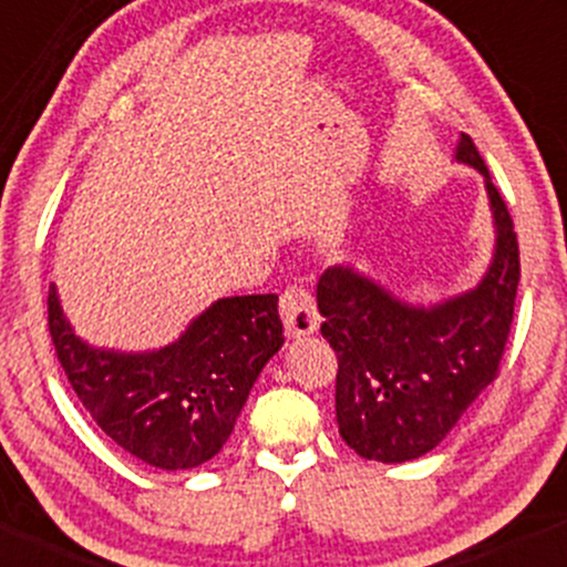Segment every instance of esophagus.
Returning a JSON list of instances; mask_svg holds the SVG:
<instances>
[{
    "mask_svg": "<svg viewBox=\"0 0 567 567\" xmlns=\"http://www.w3.org/2000/svg\"><path fill=\"white\" fill-rule=\"evenodd\" d=\"M279 315H282L285 333L290 338H301L315 333L320 324V311H317L315 298L303 285H290L279 296Z\"/></svg>",
    "mask_w": 567,
    "mask_h": 567,
    "instance_id": "esophagus-1",
    "label": "esophagus"
}]
</instances>
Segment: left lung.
I'll use <instances>...</instances> for the list:
<instances>
[{
    "label": "left lung",
    "instance_id": "1",
    "mask_svg": "<svg viewBox=\"0 0 567 567\" xmlns=\"http://www.w3.org/2000/svg\"><path fill=\"white\" fill-rule=\"evenodd\" d=\"M455 159L485 178L496 224V250L477 288L424 309L349 266H333L317 282L320 330L338 357V432L362 458L402 464L437 447L496 379L509 341L519 282L517 234L466 133Z\"/></svg>",
    "mask_w": 567,
    "mask_h": 567
}]
</instances>
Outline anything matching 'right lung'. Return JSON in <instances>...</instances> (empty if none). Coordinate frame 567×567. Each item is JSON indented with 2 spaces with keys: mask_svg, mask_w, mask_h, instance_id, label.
Listing matches in <instances>:
<instances>
[{
  "mask_svg": "<svg viewBox=\"0 0 567 567\" xmlns=\"http://www.w3.org/2000/svg\"><path fill=\"white\" fill-rule=\"evenodd\" d=\"M58 362L93 421L157 470H194L229 440L252 383L285 343L277 296H231L205 309L171 347L95 349L48 296Z\"/></svg>",
  "mask_w": 567,
  "mask_h": 567,
  "instance_id": "1",
  "label": "right lung"
}]
</instances>
